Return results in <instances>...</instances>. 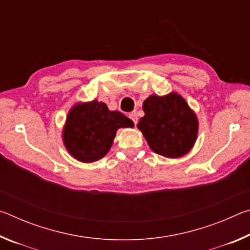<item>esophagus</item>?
<instances>
[{"label": "esophagus", "instance_id": "obj_1", "mask_svg": "<svg viewBox=\"0 0 250 250\" xmlns=\"http://www.w3.org/2000/svg\"><path fill=\"white\" fill-rule=\"evenodd\" d=\"M129 118H130L131 120L133 121L134 125L138 124V115H137V112H135V111L130 112V113H129Z\"/></svg>", "mask_w": 250, "mask_h": 250}]
</instances>
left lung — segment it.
I'll use <instances>...</instances> for the list:
<instances>
[{
	"instance_id": "obj_1",
	"label": "left lung",
	"mask_w": 250,
	"mask_h": 250,
	"mask_svg": "<svg viewBox=\"0 0 250 250\" xmlns=\"http://www.w3.org/2000/svg\"><path fill=\"white\" fill-rule=\"evenodd\" d=\"M142 108L145 117L139 121L138 128L152 151L166 158H180L192 149L198 121L179 94L152 95L145 100Z\"/></svg>"
}]
</instances>
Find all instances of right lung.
<instances>
[{"label":"right lung","mask_w":250,"mask_h":250,"mask_svg":"<svg viewBox=\"0 0 250 250\" xmlns=\"http://www.w3.org/2000/svg\"><path fill=\"white\" fill-rule=\"evenodd\" d=\"M133 125L121 112L109 111L107 104L94 100L71 108L62 131V140L71 156L90 163L108 153L118 129Z\"/></svg>","instance_id":"obj_1"}]
</instances>
